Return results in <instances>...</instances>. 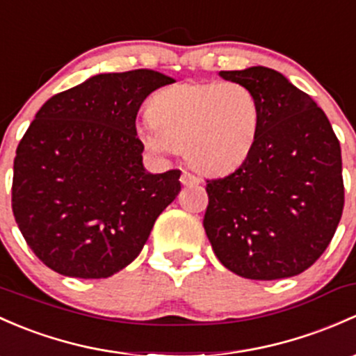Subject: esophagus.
I'll return each mask as SVG.
<instances>
[{"label":"esophagus","mask_w":356,"mask_h":356,"mask_svg":"<svg viewBox=\"0 0 356 356\" xmlns=\"http://www.w3.org/2000/svg\"><path fill=\"white\" fill-rule=\"evenodd\" d=\"M181 182L184 186H196V184H200V179H197L196 175L191 174V172H188V170H182Z\"/></svg>","instance_id":"34e87169"}]
</instances>
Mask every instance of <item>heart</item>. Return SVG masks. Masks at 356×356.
<instances>
[{"instance_id":"1","label":"heart","mask_w":356,"mask_h":356,"mask_svg":"<svg viewBox=\"0 0 356 356\" xmlns=\"http://www.w3.org/2000/svg\"><path fill=\"white\" fill-rule=\"evenodd\" d=\"M149 124L141 140L156 153L186 152L204 174L237 168L256 143L261 124L257 97L238 81L177 83L149 100Z\"/></svg>"}]
</instances>
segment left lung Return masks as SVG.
I'll use <instances>...</instances> for the list:
<instances>
[{
  "label": "left lung",
  "mask_w": 356,
  "mask_h": 356,
  "mask_svg": "<svg viewBox=\"0 0 356 356\" xmlns=\"http://www.w3.org/2000/svg\"><path fill=\"white\" fill-rule=\"evenodd\" d=\"M257 97L261 124L232 174L207 179L203 225L220 263L249 280L304 273L334 237L345 207L341 147L321 107L264 66L220 71Z\"/></svg>",
  "instance_id": "1"
}]
</instances>
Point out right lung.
Wrapping results in <instances>:
<instances>
[{
    "label": "right lung",
    "mask_w": 356,
    "mask_h": 356,
    "mask_svg": "<svg viewBox=\"0 0 356 356\" xmlns=\"http://www.w3.org/2000/svg\"><path fill=\"white\" fill-rule=\"evenodd\" d=\"M174 83L152 70L104 73L51 97L13 162L11 209L32 252L65 276L109 278L138 257L181 170L149 174L136 115L153 90Z\"/></svg>",
    "instance_id": "1"
}]
</instances>
